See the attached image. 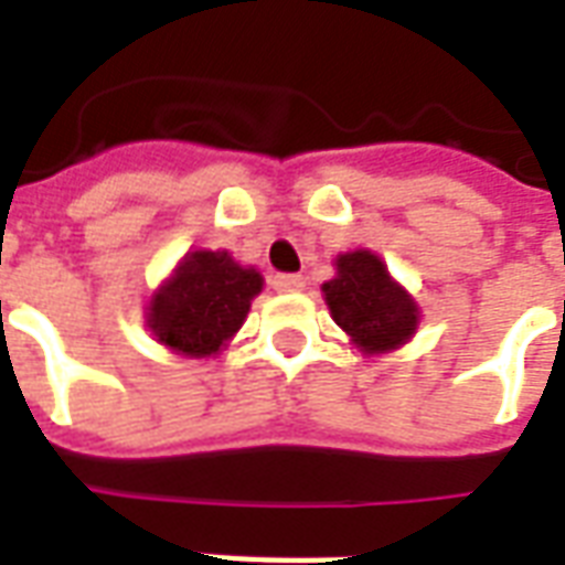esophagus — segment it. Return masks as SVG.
Masks as SVG:
<instances>
[{"instance_id": "1", "label": "esophagus", "mask_w": 565, "mask_h": 565, "mask_svg": "<svg viewBox=\"0 0 565 565\" xmlns=\"http://www.w3.org/2000/svg\"><path fill=\"white\" fill-rule=\"evenodd\" d=\"M275 290L278 294H296V290H302L306 287V278L302 275H275Z\"/></svg>"}]
</instances>
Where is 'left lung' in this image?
<instances>
[{
	"mask_svg": "<svg viewBox=\"0 0 565 565\" xmlns=\"http://www.w3.org/2000/svg\"><path fill=\"white\" fill-rule=\"evenodd\" d=\"M335 275L323 284V299L332 320L344 330L363 356L391 354L415 339L420 306L387 269V263L356 247L335 257Z\"/></svg>",
	"mask_w": 565,
	"mask_h": 565,
	"instance_id": "left-lung-1",
	"label": "left lung"
}]
</instances>
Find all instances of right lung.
Here are the masks:
<instances>
[{"label": "right lung", "instance_id": "add662e5", "mask_svg": "<svg viewBox=\"0 0 565 565\" xmlns=\"http://www.w3.org/2000/svg\"><path fill=\"white\" fill-rule=\"evenodd\" d=\"M263 275L230 250H186L172 275L150 294L145 323L150 335L178 356L221 354L242 330Z\"/></svg>", "mask_w": 565, "mask_h": 565}]
</instances>
